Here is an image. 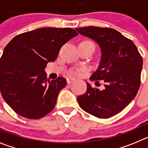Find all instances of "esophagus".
Segmentation results:
<instances>
[{
    "instance_id": "esophagus-1",
    "label": "esophagus",
    "mask_w": 148,
    "mask_h": 148,
    "mask_svg": "<svg viewBox=\"0 0 148 148\" xmlns=\"http://www.w3.org/2000/svg\"><path fill=\"white\" fill-rule=\"evenodd\" d=\"M73 82H75V79H74V78H66V83H67L68 84H70L73 83Z\"/></svg>"
}]
</instances>
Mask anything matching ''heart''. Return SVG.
Masks as SVG:
<instances>
[{"instance_id":"heart-1","label":"heart","mask_w":148,"mask_h":148,"mask_svg":"<svg viewBox=\"0 0 148 148\" xmlns=\"http://www.w3.org/2000/svg\"><path fill=\"white\" fill-rule=\"evenodd\" d=\"M85 70V68L84 67H82V68H76V69H73V70H70V73L71 75H75V76H78V75H81V73H82V71Z\"/></svg>"}]
</instances>
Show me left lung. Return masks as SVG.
<instances>
[{"label": "left lung", "instance_id": "left-lung-1", "mask_svg": "<svg viewBox=\"0 0 148 148\" xmlns=\"http://www.w3.org/2000/svg\"><path fill=\"white\" fill-rule=\"evenodd\" d=\"M97 43L101 58L90 81L104 82V90L87 82L84 94L77 97L82 110L101 119L110 118L131 102L140 87L143 61L135 44L116 29L96 27L75 29ZM95 82V83H96Z\"/></svg>", "mask_w": 148, "mask_h": 148}]
</instances>
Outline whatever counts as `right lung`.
I'll use <instances>...</instances> for the list:
<instances>
[{
    "label": "right lung",
    "instance_id": "add662e5",
    "mask_svg": "<svg viewBox=\"0 0 148 148\" xmlns=\"http://www.w3.org/2000/svg\"><path fill=\"white\" fill-rule=\"evenodd\" d=\"M78 33L71 28H40L13 38L0 59L3 99L18 115L38 119L53 110L66 82L47 81L45 68L61 47Z\"/></svg>",
    "mask_w": 148,
    "mask_h": 148
}]
</instances>
